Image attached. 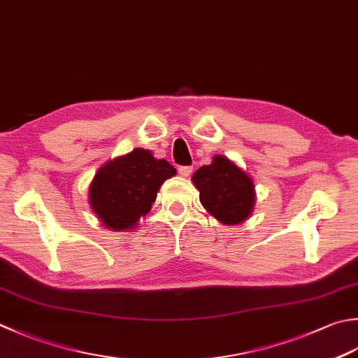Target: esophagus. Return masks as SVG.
<instances>
[{
  "mask_svg": "<svg viewBox=\"0 0 358 358\" xmlns=\"http://www.w3.org/2000/svg\"><path fill=\"white\" fill-rule=\"evenodd\" d=\"M178 173L181 175V177H189V175L192 173V166H180Z\"/></svg>",
  "mask_w": 358,
  "mask_h": 358,
  "instance_id": "esophagus-1",
  "label": "esophagus"
}]
</instances>
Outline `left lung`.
<instances>
[{"mask_svg": "<svg viewBox=\"0 0 358 358\" xmlns=\"http://www.w3.org/2000/svg\"><path fill=\"white\" fill-rule=\"evenodd\" d=\"M192 183L200 191L201 205L223 225H237L253 213V180L227 157L215 155L211 164L201 166Z\"/></svg>", "mask_w": 358, "mask_h": 358, "instance_id": "1", "label": "left lung"}]
</instances>
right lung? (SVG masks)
Segmentation results:
<instances>
[{"label": "right lung", "mask_w": 358, "mask_h": 358, "mask_svg": "<svg viewBox=\"0 0 358 358\" xmlns=\"http://www.w3.org/2000/svg\"><path fill=\"white\" fill-rule=\"evenodd\" d=\"M175 173L166 159H157L150 150L135 149L97 171L90 185V206L105 228L130 231L150 211L161 185Z\"/></svg>", "instance_id": "add662e5"}]
</instances>
